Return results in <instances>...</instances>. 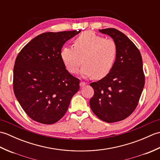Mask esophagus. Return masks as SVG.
<instances>
[{"mask_svg": "<svg viewBox=\"0 0 160 160\" xmlns=\"http://www.w3.org/2000/svg\"><path fill=\"white\" fill-rule=\"evenodd\" d=\"M86 84H87V83L85 82H80V87H83L85 86Z\"/></svg>", "mask_w": 160, "mask_h": 160, "instance_id": "esophagus-1", "label": "esophagus"}]
</instances>
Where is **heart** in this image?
<instances>
[{"mask_svg":"<svg viewBox=\"0 0 160 160\" xmlns=\"http://www.w3.org/2000/svg\"><path fill=\"white\" fill-rule=\"evenodd\" d=\"M117 55L115 40L104 38L91 31L81 33L74 40L73 47H64L60 52L61 59L71 73L76 74L83 62L82 76L96 79H102L111 72Z\"/></svg>","mask_w":160,"mask_h":160,"instance_id":"heart-1","label":"heart"}]
</instances>
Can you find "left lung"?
<instances>
[{
	"mask_svg": "<svg viewBox=\"0 0 160 160\" xmlns=\"http://www.w3.org/2000/svg\"><path fill=\"white\" fill-rule=\"evenodd\" d=\"M99 31L115 40L118 55L111 72L90 84L94 95L89 104L98 118L111 123L124 120L134 111L144 89L145 77L142 56L134 43L116 29Z\"/></svg>",
	"mask_w": 160,
	"mask_h": 160,
	"instance_id": "8db88e82",
	"label": "left lung"
}]
</instances>
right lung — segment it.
Wrapping results in <instances>:
<instances>
[{
	"mask_svg": "<svg viewBox=\"0 0 160 160\" xmlns=\"http://www.w3.org/2000/svg\"><path fill=\"white\" fill-rule=\"evenodd\" d=\"M80 32H46L32 39L17 56L13 87L20 106L33 120L52 124L67 112L80 89V80L69 73L60 57L68 40Z\"/></svg>",
	"mask_w": 160,
	"mask_h": 160,
	"instance_id": "1",
	"label": "right lung"
}]
</instances>
